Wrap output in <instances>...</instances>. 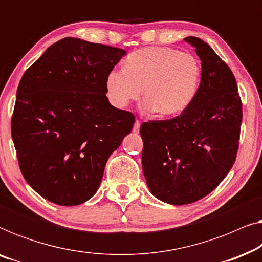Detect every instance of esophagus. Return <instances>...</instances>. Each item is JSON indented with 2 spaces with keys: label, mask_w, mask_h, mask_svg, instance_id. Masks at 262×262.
I'll list each match as a JSON object with an SVG mask.
<instances>
[{
  "label": "esophagus",
  "mask_w": 262,
  "mask_h": 262,
  "mask_svg": "<svg viewBox=\"0 0 262 262\" xmlns=\"http://www.w3.org/2000/svg\"><path fill=\"white\" fill-rule=\"evenodd\" d=\"M139 127H141V121L136 120L135 121V125H134V132H138L139 131Z\"/></svg>",
  "instance_id": "1"
}]
</instances>
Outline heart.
<instances>
[{
  "mask_svg": "<svg viewBox=\"0 0 262 262\" xmlns=\"http://www.w3.org/2000/svg\"><path fill=\"white\" fill-rule=\"evenodd\" d=\"M202 66L192 53L170 48H146L132 52L124 69L111 71L106 80L110 101L125 107L144 96V110L160 116L181 113L194 99L200 83Z\"/></svg>",
  "mask_w": 262,
  "mask_h": 262,
  "instance_id": "1",
  "label": "heart"
}]
</instances>
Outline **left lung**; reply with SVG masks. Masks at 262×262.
Segmentation results:
<instances>
[{
  "mask_svg": "<svg viewBox=\"0 0 262 262\" xmlns=\"http://www.w3.org/2000/svg\"><path fill=\"white\" fill-rule=\"evenodd\" d=\"M185 41L202 60L194 99L179 117L141 125L146 185L152 195L171 205L194 203L221 184L235 162L242 123L230 68L202 39Z\"/></svg>",
  "mask_w": 262,
  "mask_h": 262,
  "instance_id": "1",
  "label": "left lung"
}]
</instances>
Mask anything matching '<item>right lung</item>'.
Returning <instances> with one entry per match:
<instances>
[{"label":"right lung","mask_w":262,"mask_h":262,"mask_svg":"<svg viewBox=\"0 0 262 262\" xmlns=\"http://www.w3.org/2000/svg\"><path fill=\"white\" fill-rule=\"evenodd\" d=\"M125 53L69 37L25 71L12 138L25 180L49 202L74 206L91 199L111 154L131 132L134 114L106 96L107 76Z\"/></svg>","instance_id":"obj_1"}]
</instances>
